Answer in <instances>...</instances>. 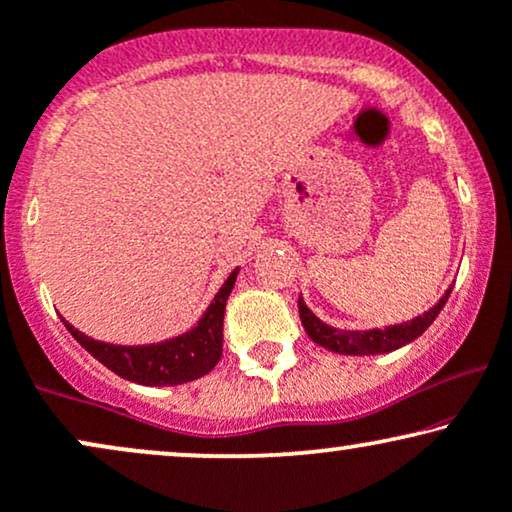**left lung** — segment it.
Returning <instances> with one entry per match:
<instances>
[{"label": "left lung", "instance_id": "obj_1", "mask_svg": "<svg viewBox=\"0 0 512 512\" xmlns=\"http://www.w3.org/2000/svg\"><path fill=\"white\" fill-rule=\"evenodd\" d=\"M451 288L439 297L435 307L423 312L416 319L397 323V326H385V328H368V331H342V328H333L328 323H323L312 309L307 307L302 300V295L297 297V307H300V319L304 331L312 338L316 345L331 349L338 354H349V357H371V354H387L394 349L409 345L416 338H420L430 328V323L437 319V314L442 312V307L449 300Z\"/></svg>", "mask_w": 512, "mask_h": 512}]
</instances>
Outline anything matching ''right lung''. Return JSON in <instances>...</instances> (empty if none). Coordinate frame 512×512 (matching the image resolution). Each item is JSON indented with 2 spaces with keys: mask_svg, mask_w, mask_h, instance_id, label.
Listing matches in <instances>:
<instances>
[{
  "mask_svg": "<svg viewBox=\"0 0 512 512\" xmlns=\"http://www.w3.org/2000/svg\"><path fill=\"white\" fill-rule=\"evenodd\" d=\"M241 269H234L224 286L217 290L215 300L208 304L203 316L191 331L177 335V338L153 342V345H113V342H101L89 338L66 319V328L80 345L99 359L103 366L111 368L120 378L132 380L137 385L165 387L181 385L191 380L203 378L217 366L222 357V328H224V309L234 290L236 276Z\"/></svg>",
  "mask_w": 512,
  "mask_h": 512,
  "instance_id": "obj_1",
  "label": "right lung"
}]
</instances>
